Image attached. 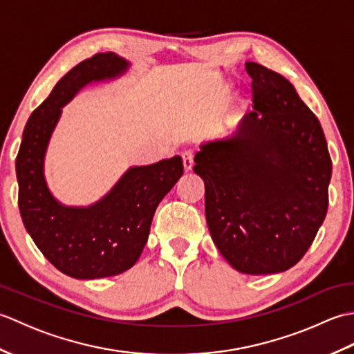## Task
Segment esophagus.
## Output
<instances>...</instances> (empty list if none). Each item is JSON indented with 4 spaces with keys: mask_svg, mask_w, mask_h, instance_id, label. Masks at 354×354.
Listing matches in <instances>:
<instances>
[{
    "mask_svg": "<svg viewBox=\"0 0 354 354\" xmlns=\"http://www.w3.org/2000/svg\"><path fill=\"white\" fill-rule=\"evenodd\" d=\"M183 164H184V170L189 173V171H192V169H193V158H194V155H193V152H190V150H185V152H183Z\"/></svg>",
    "mask_w": 354,
    "mask_h": 354,
    "instance_id": "1",
    "label": "esophagus"
}]
</instances>
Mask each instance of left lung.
I'll return each mask as SVG.
<instances>
[{
  "mask_svg": "<svg viewBox=\"0 0 354 354\" xmlns=\"http://www.w3.org/2000/svg\"><path fill=\"white\" fill-rule=\"evenodd\" d=\"M245 68L254 111L227 137L202 142L193 170L223 259L242 274H278L303 259L326 219L332 160L290 82L260 64Z\"/></svg>",
  "mask_w": 354,
  "mask_h": 354,
  "instance_id": "8db88e82",
  "label": "left lung"
}]
</instances>
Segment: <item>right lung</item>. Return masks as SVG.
<instances>
[{"mask_svg":"<svg viewBox=\"0 0 354 354\" xmlns=\"http://www.w3.org/2000/svg\"><path fill=\"white\" fill-rule=\"evenodd\" d=\"M131 64L99 53L57 82L26 124L17 156L19 212L30 237L53 266L77 280H95L131 269L147 243L155 209L183 176L181 156L129 167L104 196L88 207L59 202L45 181L44 161L62 108L82 88L114 80Z\"/></svg>","mask_w":354,"mask_h":354,"instance_id":"add662e5","label":"right lung"}]
</instances>
